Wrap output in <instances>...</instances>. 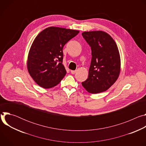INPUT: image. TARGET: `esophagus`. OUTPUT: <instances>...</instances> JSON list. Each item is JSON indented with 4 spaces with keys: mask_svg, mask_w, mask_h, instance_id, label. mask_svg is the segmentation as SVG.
I'll list each match as a JSON object with an SVG mask.
<instances>
[{
    "mask_svg": "<svg viewBox=\"0 0 146 146\" xmlns=\"http://www.w3.org/2000/svg\"><path fill=\"white\" fill-rule=\"evenodd\" d=\"M70 72H71V73H72V74H74V73H76V70H71V71H70Z\"/></svg>",
    "mask_w": 146,
    "mask_h": 146,
    "instance_id": "1",
    "label": "esophagus"
}]
</instances>
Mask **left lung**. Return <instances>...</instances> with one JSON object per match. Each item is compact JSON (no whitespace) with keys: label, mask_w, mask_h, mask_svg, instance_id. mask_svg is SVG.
<instances>
[{"label":"left lung","mask_w":146,"mask_h":146,"mask_svg":"<svg viewBox=\"0 0 146 146\" xmlns=\"http://www.w3.org/2000/svg\"><path fill=\"white\" fill-rule=\"evenodd\" d=\"M82 36L92 51L88 77L82 82V86L91 94L106 91L114 84L120 73L118 47L111 36L105 32H84Z\"/></svg>","instance_id":"1"}]
</instances>
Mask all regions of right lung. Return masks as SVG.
Returning a JSON list of instances; mask_svg holds the SVG:
<instances>
[{
  "instance_id": "right-lung-1",
  "label": "right lung",
  "mask_w": 146,
  "mask_h": 146,
  "mask_svg": "<svg viewBox=\"0 0 146 146\" xmlns=\"http://www.w3.org/2000/svg\"><path fill=\"white\" fill-rule=\"evenodd\" d=\"M78 33L77 30L51 27L36 37L29 51L27 68L39 86L52 88L65 77L66 70L62 64V49Z\"/></svg>"
}]
</instances>
